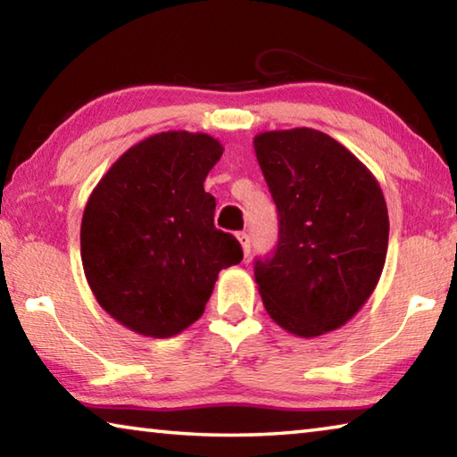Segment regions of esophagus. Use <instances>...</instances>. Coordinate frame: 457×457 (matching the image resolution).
Returning <instances> with one entry per match:
<instances>
[{
    "mask_svg": "<svg viewBox=\"0 0 457 457\" xmlns=\"http://www.w3.org/2000/svg\"><path fill=\"white\" fill-rule=\"evenodd\" d=\"M237 239H239V244H242V250H244L245 256H250V236H247L245 231H239Z\"/></svg>",
    "mask_w": 457,
    "mask_h": 457,
    "instance_id": "1",
    "label": "esophagus"
}]
</instances>
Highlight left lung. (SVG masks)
Returning <instances> with one entry per match:
<instances>
[{"instance_id":"8db88e82","label":"left lung","mask_w":457,"mask_h":457,"mask_svg":"<svg viewBox=\"0 0 457 457\" xmlns=\"http://www.w3.org/2000/svg\"><path fill=\"white\" fill-rule=\"evenodd\" d=\"M253 149L278 210V244L253 264L276 324L312 338L343 327L381 278L389 215L373 173L314 129L270 130Z\"/></svg>"}]
</instances>
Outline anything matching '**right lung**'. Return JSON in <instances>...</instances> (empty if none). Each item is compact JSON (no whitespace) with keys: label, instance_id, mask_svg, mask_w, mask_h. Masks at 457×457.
<instances>
[{"label":"right lung","instance_id":"right-lung-1","mask_svg":"<svg viewBox=\"0 0 457 457\" xmlns=\"http://www.w3.org/2000/svg\"><path fill=\"white\" fill-rule=\"evenodd\" d=\"M223 146L169 130L120 154L88 197L80 228L84 274L98 304L143 337L179 335L205 311L220 270L244 258L213 226L204 181Z\"/></svg>","mask_w":457,"mask_h":457}]
</instances>
